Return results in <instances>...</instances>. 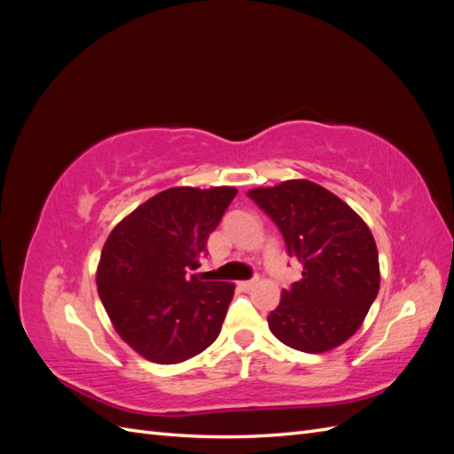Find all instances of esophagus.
Segmentation results:
<instances>
[{
    "label": "esophagus",
    "instance_id": "1",
    "mask_svg": "<svg viewBox=\"0 0 454 454\" xmlns=\"http://www.w3.org/2000/svg\"><path fill=\"white\" fill-rule=\"evenodd\" d=\"M255 284H257V280H244V282H239V286L242 287V290H246V292H250L252 287H255Z\"/></svg>",
    "mask_w": 454,
    "mask_h": 454
}]
</instances>
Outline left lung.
Wrapping results in <instances>:
<instances>
[{"label": "left lung", "mask_w": 454, "mask_h": 454, "mask_svg": "<svg viewBox=\"0 0 454 454\" xmlns=\"http://www.w3.org/2000/svg\"><path fill=\"white\" fill-rule=\"evenodd\" d=\"M248 197L278 225L303 277L282 290L269 329L284 345L322 354L350 339L380 286L379 252L364 219L332 191L309 180L250 189Z\"/></svg>", "instance_id": "left-lung-1"}]
</instances>
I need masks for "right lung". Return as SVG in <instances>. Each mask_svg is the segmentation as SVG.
Masks as SVG:
<instances>
[{"label":"right lung","instance_id":"add662e5","mask_svg":"<svg viewBox=\"0 0 454 454\" xmlns=\"http://www.w3.org/2000/svg\"><path fill=\"white\" fill-rule=\"evenodd\" d=\"M235 187H172L140 204L109 232L96 284L119 337L142 358L180 364L208 348L222 332L235 294L231 282L199 274L210 232Z\"/></svg>","mask_w":454,"mask_h":454}]
</instances>
